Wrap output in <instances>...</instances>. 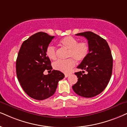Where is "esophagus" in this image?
<instances>
[{"label":"esophagus","mask_w":127,"mask_h":127,"mask_svg":"<svg viewBox=\"0 0 127 127\" xmlns=\"http://www.w3.org/2000/svg\"><path fill=\"white\" fill-rule=\"evenodd\" d=\"M69 75V74H68V73H65V77H66V78L68 77Z\"/></svg>","instance_id":"1"}]
</instances>
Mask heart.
<instances>
[{"instance_id": "1", "label": "heart", "mask_w": 127, "mask_h": 127, "mask_svg": "<svg viewBox=\"0 0 127 127\" xmlns=\"http://www.w3.org/2000/svg\"><path fill=\"white\" fill-rule=\"evenodd\" d=\"M61 46L68 49L67 56L69 58L66 60H59L55 62L53 65L54 69L64 73H68L75 65L74 59L77 61L84 60L90 52V45L87 42H78L77 39L71 36L64 37L59 41ZM46 55L51 60L57 59L55 48L52 46L47 47Z\"/></svg>"}]
</instances>
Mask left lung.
<instances>
[{"mask_svg":"<svg viewBox=\"0 0 127 127\" xmlns=\"http://www.w3.org/2000/svg\"><path fill=\"white\" fill-rule=\"evenodd\" d=\"M76 35L87 39L90 52L77 66L84 71L75 73L78 79L72 89L79 96L92 98L101 93L110 80L113 65L111 52L107 42L94 33L88 31ZM84 70L87 74L83 73Z\"/></svg>","mask_w":127,"mask_h":127,"instance_id":"left-lung-1","label":"left lung"}]
</instances>
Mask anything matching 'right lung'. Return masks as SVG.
I'll list each match as a JSON object with an SVG mask.
<instances>
[{
    "label": "right lung",
    "instance_id": "1",
    "mask_svg": "<svg viewBox=\"0 0 127 127\" xmlns=\"http://www.w3.org/2000/svg\"><path fill=\"white\" fill-rule=\"evenodd\" d=\"M54 37L37 32L25 40L19 51L16 63L17 77L24 91L35 99L43 100L54 95L58 82L65 77L56 70L43 74L45 69H52L46 50Z\"/></svg>",
    "mask_w": 127,
    "mask_h": 127
}]
</instances>
